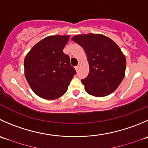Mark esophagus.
<instances>
[{
	"instance_id": "34e87169",
	"label": "esophagus",
	"mask_w": 148,
	"mask_h": 148,
	"mask_svg": "<svg viewBox=\"0 0 148 148\" xmlns=\"http://www.w3.org/2000/svg\"><path fill=\"white\" fill-rule=\"evenodd\" d=\"M75 69H76V71H79V65H77V66L75 67Z\"/></svg>"
}]
</instances>
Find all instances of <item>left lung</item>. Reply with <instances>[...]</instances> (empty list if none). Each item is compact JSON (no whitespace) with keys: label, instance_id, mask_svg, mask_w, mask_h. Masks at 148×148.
I'll use <instances>...</instances> for the list:
<instances>
[{"label":"left lung","instance_id":"1","mask_svg":"<svg viewBox=\"0 0 148 148\" xmlns=\"http://www.w3.org/2000/svg\"><path fill=\"white\" fill-rule=\"evenodd\" d=\"M73 41L84 48L90 72L82 79L85 91L91 95L103 97L115 91L125 75V56L111 39L100 34H77Z\"/></svg>","mask_w":148,"mask_h":148}]
</instances>
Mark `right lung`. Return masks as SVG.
I'll return each instance as SVG.
<instances>
[{
    "instance_id": "1",
    "label": "right lung",
    "mask_w": 148,
    "mask_h": 148,
    "mask_svg": "<svg viewBox=\"0 0 148 148\" xmlns=\"http://www.w3.org/2000/svg\"><path fill=\"white\" fill-rule=\"evenodd\" d=\"M69 35L48 36L36 44L24 58V74L36 95L47 100L67 91L76 71L63 52Z\"/></svg>"
}]
</instances>
